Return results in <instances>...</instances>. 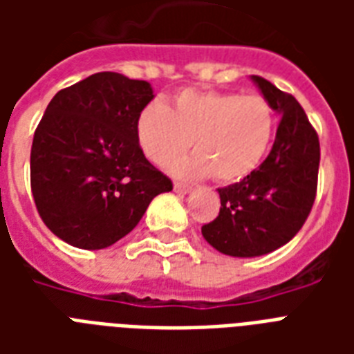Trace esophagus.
Here are the masks:
<instances>
[{
  "label": "esophagus",
  "instance_id": "1",
  "mask_svg": "<svg viewBox=\"0 0 354 354\" xmlns=\"http://www.w3.org/2000/svg\"><path fill=\"white\" fill-rule=\"evenodd\" d=\"M174 191H176V193L187 194L189 191H191V185H187V183H182V182H174Z\"/></svg>",
  "mask_w": 354,
  "mask_h": 354
}]
</instances>
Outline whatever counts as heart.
I'll use <instances>...</instances> for the list:
<instances>
[{"label":"heart","mask_w":354,"mask_h":354,"mask_svg":"<svg viewBox=\"0 0 354 354\" xmlns=\"http://www.w3.org/2000/svg\"><path fill=\"white\" fill-rule=\"evenodd\" d=\"M275 113L261 95L235 91L185 90L169 108L150 102L138 118V141L145 156L160 167L178 161L174 172L236 182L252 174L268 152L275 133Z\"/></svg>","instance_id":"1"}]
</instances>
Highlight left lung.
<instances>
[{
    "label": "left lung",
    "mask_w": 354,
    "mask_h": 354,
    "mask_svg": "<svg viewBox=\"0 0 354 354\" xmlns=\"http://www.w3.org/2000/svg\"><path fill=\"white\" fill-rule=\"evenodd\" d=\"M252 79L281 121L268 158L218 189L221 213L202 226L205 241L232 257H257L286 244L307 221L318 189L319 139L305 110L263 77Z\"/></svg>",
    "instance_id": "left-lung-1"
}]
</instances>
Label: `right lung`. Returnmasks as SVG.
<instances>
[{"label":"right lung","mask_w":354,"mask_h":354,"mask_svg":"<svg viewBox=\"0 0 354 354\" xmlns=\"http://www.w3.org/2000/svg\"><path fill=\"white\" fill-rule=\"evenodd\" d=\"M152 99L147 80L102 71L47 104L30 149V189L58 239L82 250L112 246L154 196L172 191L138 141L139 113Z\"/></svg>","instance_id":"obj_1"}]
</instances>
